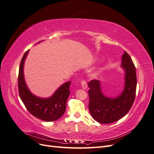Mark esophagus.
<instances>
[{
    "label": "esophagus",
    "mask_w": 154,
    "mask_h": 154,
    "mask_svg": "<svg viewBox=\"0 0 154 154\" xmlns=\"http://www.w3.org/2000/svg\"><path fill=\"white\" fill-rule=\"evenodd\" d=\"M81 84H82V87L83 89H86L87 88V83L85 80H82L81 82Z\"/></svg>",
    "instance_id": "34e87169"
}]
</instances>
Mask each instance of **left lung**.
Wrapping results in <instances>:
<instances>
[{"label": "left lung", "mask_w": 154, "mask_h": 154, "mask_svg": "<svg viewBox=\"0 0 154 154\" xmlns=\"http://www.w3.org/2000/svg\"><path fill=\"white\" fill-rule=\"evenodd\" d=\"M121 67L125 71V86L122 94L118 97L111 98L105 96L99 80L88 82V109L93 119L100 123L117 122L128 112L134 103L137 86L136 71L131 57L126 51L122 56Z\"/></svg>", "instance_id": "8db88e82"}]
</instances>
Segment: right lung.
<instances>
[{
  "label": "right lung",
  "instance_id": "obj_1",
  "mask_svg": "<svg viewBox=\"0 0 154 154\" xmlns=\"http://www.w3.org/2000/svg\"><path fill=\"white\" fill-rule=\"evenodd\" d=\"M28 52L29 50L23 56L19 67L18 86L20 97L27 110L35 117L45 122H54L61 118L66 111L71 82L64 83L48 98L32 94L26 85L24 75V62Z\"/></svg>",
  "mask_w": 154,
  "mask_h": 154
}]
</instances>
